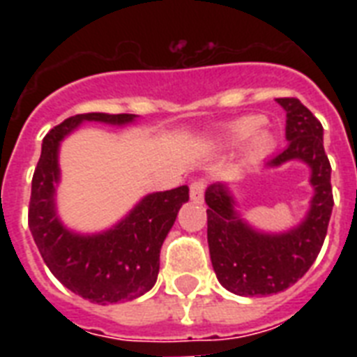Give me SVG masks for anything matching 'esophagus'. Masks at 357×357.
<instances>
[{
    "instance_id": "esophagus-1",
    "label": "esophagus",
    "mask_w": 357,
    "mask_h": 357,
    "mask_svg": "<svg viewBox=\"0 0 357 357\" xmlns=\"http://www.w3.org/2000/svg\"><path fill=\"white\" fill-rule=\"evenodd\" d=\"M207 183L204 179H195L190 183V200L196 202V204H202L204 202V192H206Z\"/></svg>"
}]
</instances>
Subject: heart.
Here are the masks:
<instances>
[{"mask_svg": "<svg viewBox=\"0 0 357 357\" xmlns=\"http://www.w3.org/2000/svg\"><path fill=\"white\" fill-rule=\"evenodd\" d=\"M261 126H263L261 116H255V114L243 116V119L229 123L226 131H224V137L231 144H241V142H246V140L254 136L255 139H252V151L254 153H265L266 150H271L272 137L266 131H259Z\"/></svg>", "mask_w": 357, "mask_h": 357, "instance_id": "1", "label": "heart"}]
</instances>
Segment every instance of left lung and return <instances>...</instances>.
I'll list each match as a JSON object with an SVG mask.
<instances>
[{
  "label": "left lung",
  "mask_w": 357,
  "mask_h": 357,
  "mask_svg": "<svg viewBox=\"0 0 357 357\" xmlns=\"http://www.w3.org/2000/svg\"><path fill=\"white\" fill-rule=\"evenodd\" d=\"M276 102L287 113L289 144L266 165L280 167L291 159L307 162L315 196L298 228L282 235H263L235 215L234 198L224 185H211L206 190L213 268L218 282L238 296L276 294L298 282L321 252L332 217V167L324 151L322 123L296 98H278Z\"/></svg>",
  "instance_id": "1"
}]
</instances>
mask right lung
Instances as JSON below:
<instances>
[{
  "label": "right lung",
  "instance_id": "1",
  "mask_svg": "<svg viewBox=\"0 0 357 357\" xmlns=\"http://www.w3.org/2000/svg\"><path fill=\"white\" fill-rule=\"evenodd\" d=\"M135 114L86 113L70 116L42 140V153L31 181L29 229L53 276L72 293L94 304L139 298L155 285L159 252L174 226L179 207L189 200V187L146 196L119 226L100 235H75L55 215L59 181V140L83 120L128 123Z\"/></svg>",
  "mask_w": 357,
  "mask_h": 357
}]
</instances>
